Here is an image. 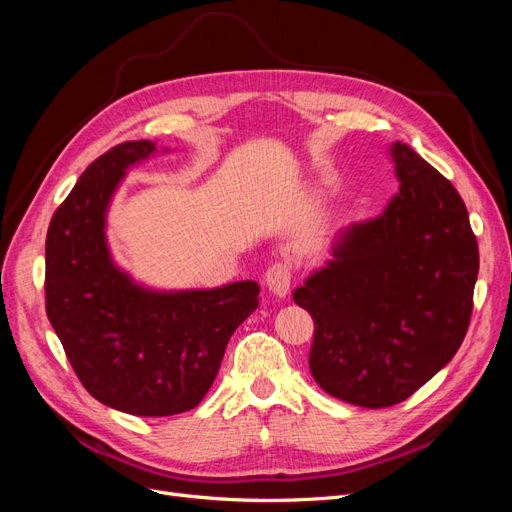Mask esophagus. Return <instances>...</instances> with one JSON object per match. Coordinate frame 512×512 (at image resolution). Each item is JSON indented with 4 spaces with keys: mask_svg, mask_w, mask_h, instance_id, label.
Wrapping results in <instances>:
<instances>
[{
    "mask_svg": "<svg viewBox=\"0 0 512 512\" xmlns=\"http://www.w3.org/2000/svg\"><path fill=\"white\" fill-rule=\"evenodd\" d=\"M290 280H292V267L288 262H273L265 273L267 288L275 294V297H286L290 290Z\"/></svg>",
    "mask_w": 512,
    "mask_h": 512,
    "instance_id": "esophagus-1",
    "label": "esophagus"
}]
</instances>
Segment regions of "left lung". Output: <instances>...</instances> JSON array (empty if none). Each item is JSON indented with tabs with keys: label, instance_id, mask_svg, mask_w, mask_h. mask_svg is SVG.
I'll return each mask as SVG.
<instances>
[{
	"label": "left lung",
	"instance_id": "1",
	"mask_svg": "<svg viewBox=\"0 0 512 512\" xmlns=\"http://www.w3.org/2000/svg\"><path fill=\"white\" fill-rule=\"evenodd\" d=\"M399 192L376 220L339 232L333 260L292 299L314 320L309 369L363 408L408 399L453 359L472 316L478 243L453 183L391 145Z\"/></svg>",
	"mask_w": 512,
	"mask_h": 512
}]
</instances>
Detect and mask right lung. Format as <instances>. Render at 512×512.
Here are the masks:
<instances>
[{
	"mask_svg": "<svg viewBox=\"0 0 512 512\" xmlns=\"http://www.w3.org/2000/svg\"><path fill=\"white\" fill-rule=\"evenodd\" d=\"M156 151L128 141L91 162L46 232V316L91 397L134 416H170L200 404L230 335L258 307V284L160 292L111 258L106 211L126 170Z\"/></svg>",
	"mask_w": 512,
	"mask_h": 512,
	"instance_id": "obj_1",
	"label": "right lung"
}]
</instances>
